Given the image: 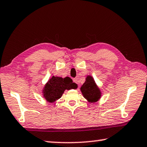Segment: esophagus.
<instances>
[{"instance_id":"1","label":"esophagus","mask_w":147,"mask_h":147,"mask_svg":"<svg viewBox=\"0 0 147 147\" xmlns=\"http://www.w3.org/2000/svg\"><path fill=\"white\" fill-rule=\"evenodd\" d=\"M73 82L74 83H76V84H77L78 85V79L77 78H74L73 79Z\"/></svg>"}]
</instances>
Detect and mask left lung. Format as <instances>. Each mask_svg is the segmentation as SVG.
Listing matches in <instances>:
<instances>
[{
    "label": "left lung",
    "mask_w": 147,
    "mask_h": 147,
    "mask_svg": "<svg viewBox=\"0 0 147 147\" xmlns=\"http://www.w3.org/2000/svg\"><path fill=\"white\" fill-rule=\"evenodd\" d=\"M84 97L89 102H96L101 97V91L91 76H88L80 88Z\"/></svg>",
    "instance_id": "obj_1"
}]
</instances>
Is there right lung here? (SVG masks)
<instances>
[{
	"mask_svg": "<svg viewBox=\"0 0 147 147\" xmlns=\"http://www.w3.org/2000/svg\"><path fill=\"white\" fill-rule=\"evenodd\" d=\"M77 88V84L73 83L72 79L69 77L63 78L61 77L53 76L44 87L43 97L49 102H54L61 97L65 89L69 90Z\"/></svg>",
	"mask_w": 147,
	"mask_h": 147,
	"instance_id": "obj_1",
	"label": "right lung"
}]
</instances>
